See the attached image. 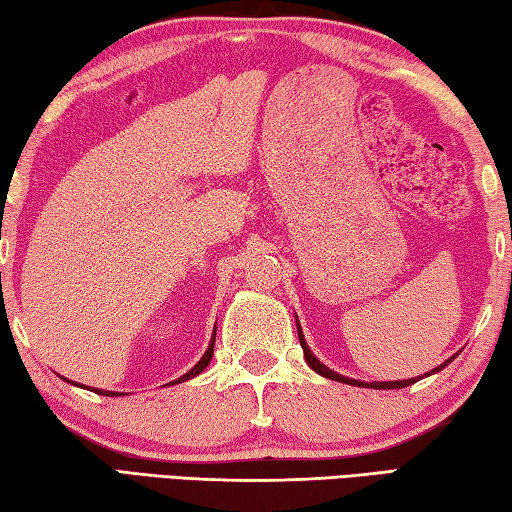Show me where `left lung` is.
I'll return each instance as SVG.
<instances>
[{
    "instance_id": "left-lung-1",
    "label": "left lung",
    "mask_w": 512,
    "mask_h": 512,
    "mask_svg": "<svg viewBox=\"0 0 512 512\" xmlns=\"http://www.w3.org/2000/svg\"><path fill=\"white\" fill-rule=\"evenodd\" d=\"M296 327H298V339H300L302 350H305V359H307V363H309V368H311V370H316L318 375H323V377H327V379L341 381V384H350V386H361V388H377V391H393V388H404V386H411V384H415V381H420V379H424V377L433 375V372H440V370H443L445 366H449V363H452V359H454V357H452V359H447L445 363H440V366H436V368H433V370L424 372V377L420 375V377H415V379H400V381H359V379H350V377H345V375H339V372H334L332 368H327L325 363H320V361H318V357H316V354L309 350V345H307V341H305V334H302L300 323H298V316H296Z\"/></svg>"
}]
</instances>
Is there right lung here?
I'll return each mask as SVG.
<instances>
[{"mask_svg": "<svg viewBox=\"0 0 512 512\" xmlns=\"http://www.w3.org/2000/svg\"><path fill=\"white\" fill-rule=\"evenodd\" d=\"M214 339H216V325H214V334H212V341H210V345H207V350H205V354L201 359H198V363L196 366L189 370V372H185L183 377H178L176 381H173V384H180V381H187V379H192V377H196V375H201V372L210 366V361H212V354H214ZM65 379V377H63ZM65 381H69V379H65ZM69 384H74V381H69ZM94 393H99V395H108V397H117L119 393H115V391H101V388H92Z\"/></svg>", "mask_w": 512, "mask_h": 512, "instance_id": "add662e5", "label": "right lung"}]
</instances>
